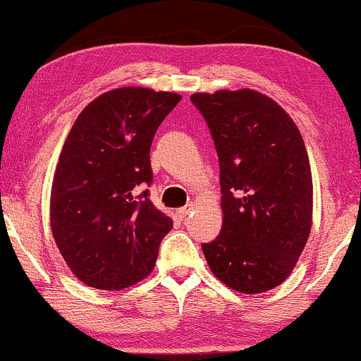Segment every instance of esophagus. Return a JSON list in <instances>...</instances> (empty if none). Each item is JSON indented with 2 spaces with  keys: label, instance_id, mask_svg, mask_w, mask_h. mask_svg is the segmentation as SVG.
Here are the masks:
<instances>
[{
  "label": "esophagus",
  "instance_id": "1",
  "mask_svg": "<svg viewBox=\"0 0 361 361\" xmlns=\"http://www.w3.org/2000/svg\"><path fill=\"white\" fill-rule=\"evenodd\" d=\"M192 210H193V207H192V205L183 207V209H178V210H176V215H178V217L181 219V221H183V219L188 217V214L192 212Z\"/></svg>",
  "mask_w": 361,
  "mask_h": 361
}]
</instances>
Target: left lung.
Masks as SVG:
<instances>
[{
	"instance_id": "8db88e82",
	"label": "left lung",
	"mask_w": 361,
	"mask_h": 361,
	"mask_svg": "<svg viewBox=\"0 0 361 361\" xmlns=\"http://www.w3.org/2000/svg\"><path fill=\"white\" fill-rule=\"evenodd\" d=\"M221 166L222 231L202 244L210 270L241 293L279 287L312 227V175L295 122L255 90L195 93Z\"/></svg>"
}]
</instances>
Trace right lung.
<instances>
[{"label": "right lung", "instance_id": "1", "mask_svg": "<svg viewBox=\"0 0 361 361\" xmlns=\"http://www.w3.org/2000/svg\"><path fill=\"white\" fill-rule=\"evenodd\" d=\"M180 94L127 86L81 111L62 146L51 192V229L66 264L82 283L122 290L156 264L173 221L142 188L152 183L157 127Z\"/></svg>", "mask_w": 361, "mask_h": 361}]
</instances>
